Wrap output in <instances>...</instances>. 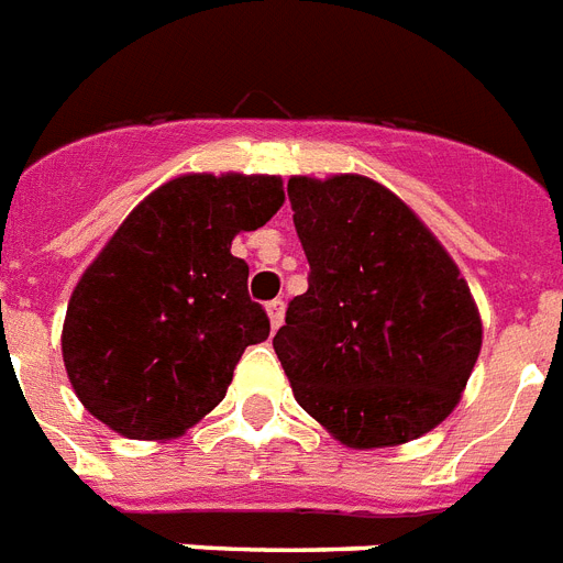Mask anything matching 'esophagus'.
<instances>
[{
    "instance_id": "obj_1",
    "label": "esophagus",
    "mask_w": 563,
    "mask_h": 563,
    "mask_svg": "<svg viewBox=\"0 0 563 563\" xmlns=\"http://www.w3.org/2000/svg\"><path fill=\"white\" fill-rule=\"evenodd\" d=\"M268 312V321H272V329H277L283 323V318H286V303L283 300H272V303L266 306Z\"/></svg>"
}]
</instances>
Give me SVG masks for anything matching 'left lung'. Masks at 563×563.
I'll use <instances>...</instances> for the list:
<instances>
[{
	"mask_svg": "<svg viewBox=\"0 0 563 563\" xmlns=\"http://www.w3.org/2000/svg\"><path fill=\"white\" fill-rule=\"evenodd\" d=\"M309 289L286 309L274 353L297 405L350 448L401 445L460 401L483 344L460 268L378 181H289Z\"/></svg>",
	"mask_w": 563,
	"mask_h": 563,
	"instance_id": "left-lung-1",
	"label": "left lung"
}]
</instances>
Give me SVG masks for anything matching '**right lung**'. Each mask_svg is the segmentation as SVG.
<instances>
[{
  "instance_id": "1",
  "label": "right lung",
  "mask_w": 563,
  "mask_h": 563,
  "mask_svg": "<svg viewBox=\"0 0 563 563\" xmlns=\"http://www.w3.org/2000/svg\"><path fill=\"white\" fill-rule=\"evenodd\" d=\"M280 205L274 176H181L123 219L63 327L66 373L91 416L130 440H167L225 399L245 346L272 329L231 240Z\"/></svg>"
}]
</instances>
